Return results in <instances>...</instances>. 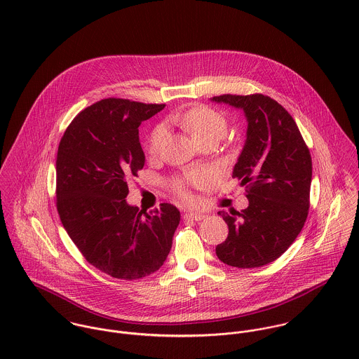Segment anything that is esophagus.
Instances as JSON below:
<instances>
[{
  "instance_id": "obj_1",
  "label": "esophagus",
  "mask_w": 359,
  "mask_h": 359,
  "mask_svg": "<svg viewBox=\"0 0 359 359\" xmlns=\"http://www.w3.org/2000/svg\"><path fill=\"white\" fill-rule=\"evenodd\" d=\"M184 218L185 219H192V221H201V219H203L205 218V214L203 212H185V215H184Z\"/></svg>"
}]
</instances>
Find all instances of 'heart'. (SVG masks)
I'll list each match as a JSON object with an SVG mask.
<instances>
[{"mask_svg": "<svg viewBox=\"0 0 359 359\" xmlns=\"http://www.w3.org/2000/svg\"><path fill=\"white\" fill-rule=\"evenodd\" d=\"M174 121L180 124L185 131H188L192 138L196 142H202L205 140H221L226 134L228 128V121L224 113L208 107V106H196L192 107L182 114L174 117ZM165 130L164 127H156L154 133L151 134L148 149L151 154H156L164 140ZM192 181L195 184H199L203 181L202 177H194ZM175 191L184 198L188 199V191L185 188L184 182H177L175 184Z\"/></svg>", "mask_w": 359, "mask_h": 359, "instance_id": "b5f03b06", "label": "heart"}]
</instances>
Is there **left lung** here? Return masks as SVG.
Returning a JSON list of instances; mask_svg holds the SVG:
<instances>
[{
	"instance_id": "8db88e82",
	"label": "left lung",
	"mask_w": 359,
	"mask_h": 359,
	"mask_svg": "<svg viewBox=\"0 0 359 359\" xmlns=\"http://www.w3.org/2000/svg\"><path fill=\"white\" fill-rule=\"evenodd\" d=\"M211 101L243 110L248 120L232 177L248 185L249 205L241 212L218 211L229 232L215 255L231 266L257 268L282 256L304 226L311 154L293 117L269 97L226 94Z\"/></svg>"
}]
</instances>
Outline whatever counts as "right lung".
Wrapping results in <instances>:
<instances>
[{
	"label": "right lung",
	"instance_id": "obj_1",
	"mask_svg": "<svg viewBox=\"0 0 359 359\" xmlns=\"http://www.w3.org/2000/svg\"><path fill=\"white\" fill-rule=\"evenodd\" d=\"M165 104L109 98L80 111L56 156V207L86 259L117 279H140L168 256L181 214L161 203L149 215L128 205V184L145 164L142 121Z\"/></svg>",
	"mask_w": 359,
	"mask_h": 359
}]
</instances>
